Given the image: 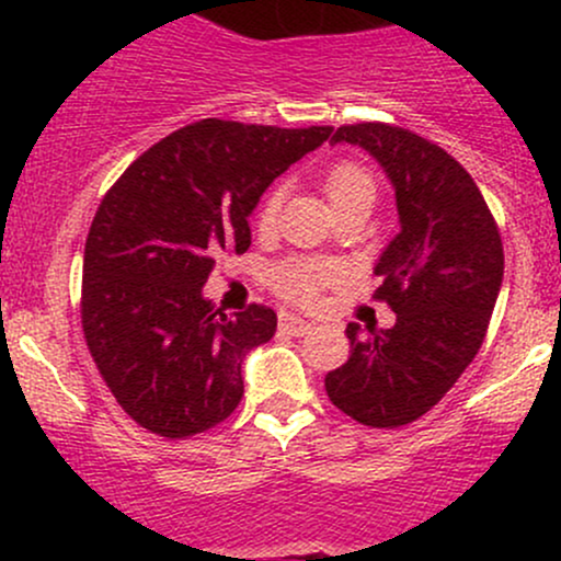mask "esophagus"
<instances>
[{
    "instance_id": "34e87169",
    "label": "esophagus",
    "mask_w": 561,
    "mask_h": 561,
    "mask_svg": "<svg viewBox=\"0 0 561 561\" xmlns=\"http://www.w3.org/2000/svg\"><path fill=\"white\" fill-rule=\"evenodd\" d=\"M279 330L293 334V337H302V334L313 330V324L300 317H293V313H279Z\"/></svg>"
}]
</instances>
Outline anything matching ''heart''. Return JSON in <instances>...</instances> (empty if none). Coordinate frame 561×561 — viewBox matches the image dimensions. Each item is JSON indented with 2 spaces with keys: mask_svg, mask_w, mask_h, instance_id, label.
Wrapping results in <instances>:
<instances>
[{
  "mask_svg": "<svg viewBox=\"0 0 561 561\" xmlns=\"http://www.w3.org/2000/svg\"><path fill=\"white\" fill-rule=\"evenodd\" d=\"M321 190L334 214L345 208L369 210L377 199V179L369 165L358 160H334L321 173ZM282 205V190H268L255 210V227L268 231L276 224V214ZM340 279V268L330 261L311 259V255H295L276 263L272 268V287L285 300L311 306L319 300L324 289H330Z\"/></svg>",
  "mask_w": 561,
  "mask_h": 561,
  "instance_id": "b5f03b06",
  "label": "heart"
}]
</instances>
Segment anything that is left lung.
<instances>
[{
    "label": "left lung",
    "instance_id": "1",
    "mask_svg": "<svg viewBox=\"0 0 561 561\" xmlns=\"http://www.w3.org/2000/svg\"><path fill=\"white\" fill-rule=\"evenodd\" d=\"M396 186L401 231L375 274L390 330L347 324L351 356L324 377L330 401L366 427H403L427 414L478 356L504 279L499 227L465 165L403 126H340Z\"/></svg>",
    "mask_w": 561,
    "mask_h": 561
}]
</instances>
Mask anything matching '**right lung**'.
Segmentation results:
<instances>
[{"mask_svg": "<svg viewBox=\"0 0 561 561\" xmlns=\"http://www.w3.org/2000/svg\"><path fill=\"white\" fill-rule=\"evenodd\" d=\"M332 126L205 118L141 152L102 197L83 248L81 327L96 369L139 427L179 440L242 401V362L274 337L272 308L203 298L218 253L250 248L266 186Z\"/></svg>", "mask_w": 561, "mask_h": 561, "instance_id": "right-lung-1", "label": "right lung"}]
</instances>
